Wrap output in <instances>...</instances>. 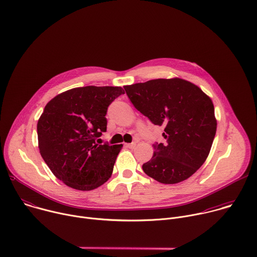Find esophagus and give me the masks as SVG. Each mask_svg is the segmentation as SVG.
I'll return each instance as SVG.
<instances>
[{"label":"esophagus","mask_w":257,"mask_h":257,"mask_svg":"<svg viewBox=\"0 0 257 257\" xmlns=\"http://www.w3.org/2000/svg\"><path fill=\"white\" fill-rule=\"evenodd\" d=\"M126 146H127V148L131 149V150H134V149L136 148V143H134V142H132V143H126Z\"/></svg>","instance_id":"esophagus-1"}]
</instances>
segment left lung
<instances>
[{"label":"left lung","mask_w":257,"mask_h":257,"mask_svg":"<svg viewBox=\"0 0 257 257\" xmlns=\"http://www.w3.org/2000/svg\"><path fill=\"white\" fill-rule=\"evenodd\" d=\"M138 111L163 126L167 143L154 144L144 173L163 184L191 177L207 159L216 132L211 98L197 85L178 77L124 86Z\"/></svg>","instance_id":"1"}]
</instances>
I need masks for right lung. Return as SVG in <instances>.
Masks as SVG:
<instances>
[{
    "mask_svg": "<svg viewBox=\"0 0 257 257\" xmlns=\"http://www.w3.org/2000/svg\"><path fill=\"white\" fill-rule=\"evenodd\" d=\"M125 93L120 86H85L64 91L45 106L38 122L40 153L67 186L93 190L111 178L122 144H98L106 109Z\"/></svg>",
    "mask_w": 257,
    "mask_h": 257,
    "instance_id": "1",
    "label": "right lung"
}]
</instances>
